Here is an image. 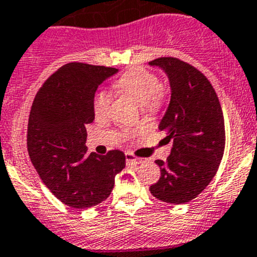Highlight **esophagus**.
<instances>
[{
  "label": "esophagus",
  "mask_w": 257,
  "mask_h": 257,
  "mask_svg": "<svg viewBox=\"0 0 257 257\" xmlns=\"http://www.w3.org/2000/svg\"><path fill=\"white\" fill-rule=\"evenodd\" d=\"M125 160H126V164H134V165H140L142 164L143 160L142 158H137L134 157L132 153H125Z\"/></svg>",
  "instance_id": "obj_1"
}]
</instances>
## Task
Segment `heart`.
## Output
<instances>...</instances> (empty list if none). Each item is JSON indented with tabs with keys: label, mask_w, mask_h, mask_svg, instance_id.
Instances as JSON below:
<instances>
[{
	"label": "heart",
	"mask_w": 257,
	"mask_h": 257,
	"mask_svg": "<svg viewBox=\"0 0 257 257\" xmlns=\"http://www.w3.org/2000/svg\"><path fill=\"white\" fill-rule=\"evenodd\" d=\"M115 86L123 92L133 96L142 105L145 112L155 114L162 106L165 91L160 86L157 74L153 73L152 71L137 67L125 72L119 80H116ZM110 102H111V96L107 91H97L93 97V111L96 116H106L110 109Z\"/></svg>",
	"instance_id": "b5f03b06"
}]
</instances>
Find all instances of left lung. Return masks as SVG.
I'll list each match as a JSON object with an SVG mask.
<instances>
[{
	"label": "left lung",
	"instance_id": "1",
	"mask_svg": "<svg viewBox=\"0 0 257 257\" xmlns=\"http://www.w3.org/2000/svg\"><path fill=\"white\" fill-rule=\"evenodd\" d=\"M148 64L169 78L171 99L158 129L174 140L166 161H155L161 176L150 191L170 204H184L209 185L219 167L226 143L222 107L208 78L189 63L162 57Z\"/></svg>",
	"mask_w": 257,
	"mask_h": 257
}]
</instances>
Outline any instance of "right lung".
<instances>
[{
	"mask_svg": "<svg viewBox=\"0 0 257 257\" xmlns=\"http://www.w3.org/2000/svg\"><path fill=\"white\" fill-rule=\"evenodd\" d=\"M111 67L68 63L43 83L28 124V151L43 183L62 203L90 208L104 201L125 167L121 151L87 153L86 125L95 119L93 97Z\"/></svg>",
	"mask_w": 257,
	"mask_h": 257,
	"instance_id": "obj_1",
	"label": "right lung"
}]
</instances>
